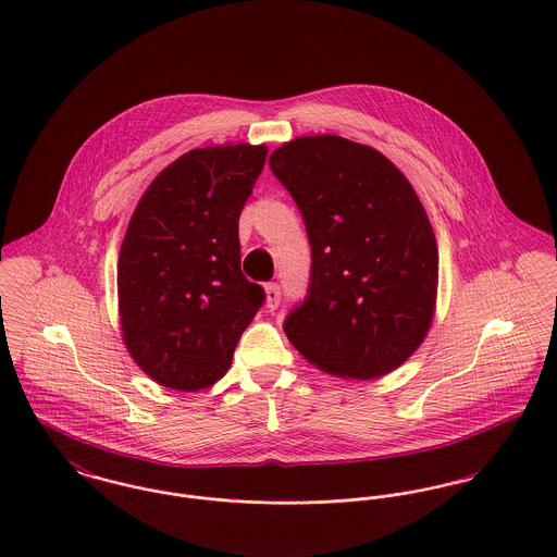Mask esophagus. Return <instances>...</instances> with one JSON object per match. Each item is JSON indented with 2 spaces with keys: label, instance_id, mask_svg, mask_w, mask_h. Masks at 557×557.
<instances>
[{
  "label": "esophagus",
  "instance_id": "34e87169",
  "mask_svg": "<svg viewBox=\"0 0 557 557\" xmlns=\"http://www.w3.org/2000/svg\"><path fill=\"white\" fill-rule=\"evenodd\" d=\"M281 302V287L276 283L265 285V305L268 309H276Z\"/></svg>",
  "mask_w": 557,
  "mask_h": 557
}]
</instances>
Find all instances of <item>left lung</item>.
Returning <instances> with one entry per match:
<instances>
[{
	"label": "left lung",
	"mask_w": 557,
	"mask_h": 557,
	"mask_svg": "<svg viewBox=\"0 0 557 557\" xmlns=\"http://www.w3.org/2000/svg\"><path fill=\"white\" fill-rule=\"evenodd\" d=\"M270 169L300 208L313 255L287 338L323 373L384 377L435 315L437 239L413 186L382 152L336 135L283 144Z\"/></svg>",
	"instance_id": "8db88e82"
}]
</instances>
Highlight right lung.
<instances>
[{
  "mask_svg": "<svg viewBox=\"0 0 557 557\" xmlns=\"http://www.w3.org/2000/svg\"><path fill=\"white\" fill-rule=\"evenodd\" d=\"M268 148L190 150L139 199L117 259L122 338L157 384L195 393L232 367L242 332L265 300L239 270V212Z\"/></svg>",
  "mask_w": 557,
  "mask_h": 557,
  "instance_id": "obj_1",
  "label": "right lung"
}]
</instances>
